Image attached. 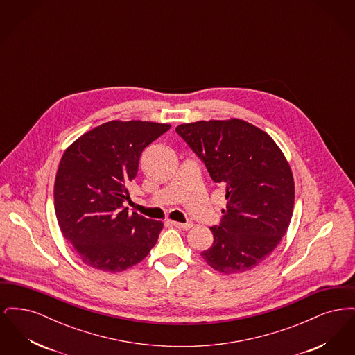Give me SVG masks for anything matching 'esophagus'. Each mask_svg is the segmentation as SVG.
Wrapping results in <instances>:
<instances>
[{
	"label": "esophagus",
	"mask_w": 355,
	"mask_h": 355,
	"mask_svg": "<svg viewBox=\"0 0 355 355\" xmlns=\"http://www.w3.org/2000/svg\"><path fill=\"white\" fill-rule=\"evenodd\" d=\"M170 223H171L173 226H175V227L181 229V230H189V229L193 226V223H191V222L182 223V222H177V220H170Z\"/></svg>",
	"instance_id": "1"
}]
</instances>
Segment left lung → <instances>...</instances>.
I'll return each instance as SVG.
<instances>
[{
  "instance_id": "left-lung-1",
  "label": "left lung",
  "mask_w": 355,
  "mask_h": 355,
  "mask_svg": "<svg viewBox=\"0 0 355 355\" xmlns=\"http://www.w3.org/2000/svg\"><path fill=\"white\" fill-rule=\"evenodd\" d=\"M226 189L214 242L201 253L222 274L261 265L285 236L294 207V178L286 157L270 135L243 119H210L175 128Z\"/></svg>"
}]
</instances>
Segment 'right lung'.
Returning <instances> with one entry per match:
<instances>
[{"label":"right lung","instance_id":"add662e5","mask_svg":"<svg viewBox=\"0 0 355 355\" xmlns=\"http://www.w3.org/2000/svg\"><path fill=\"white\" fill-rule=\"evenodd\" d=\"M170 129L150 121H110L77 138L64 153L54 181L62 236L85 265L119 272L150 253L164 227L123 207L126 185L142 150Z\"/></svg>","mask_w":355,"mask_h":355}]
</instances>
